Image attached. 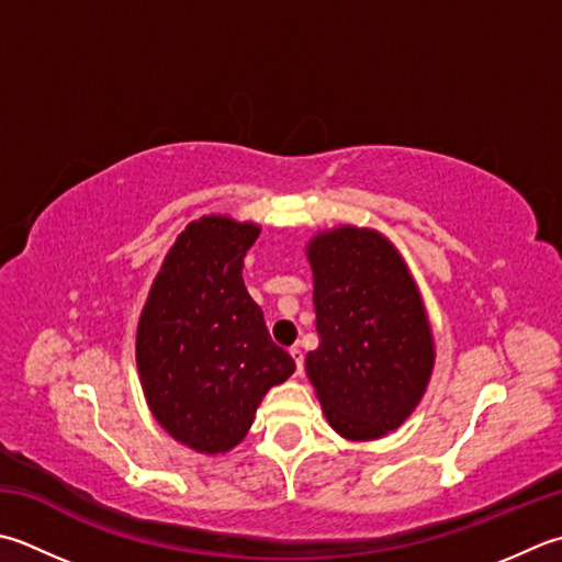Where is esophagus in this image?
Returning <instances> with one entry per match:
<instances>
[{
  "label": "esophagus",
  "instance_id": "34e87169",
  "mask_svg": "<svg viewBox=\"0 0 562 562\" xmlns=\"http://www.w3.org/2000/svg\"><path fill=\"white\" fill-rule=\"evenodd\" d=\"M290 356H292L294 362H296V375H302V370H304V356H302V350L296 348V346H292V348H290Z\"/></svg>",
  "mask_w": 562,
  "mask_h": 562
}]
</instances>
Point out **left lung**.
<instances>
[{
	"label": "left lung",
	"instance_id": "8db88e82",
	"mask_svg": "<svg viewBox=\"0 0 562 562\" xmlns=\"http://www.w3.org/2000/svg\"><path fill=\"white\" fill-rule=\"evenodd\" d=\"M318 348L306 356L328 424L348 441L400 428L434 370V336L400 250L372 228L340 226L306 246Z\"/></svg>",
	"mask_w": 562,
	"mask_h": 562
}]
</instances>
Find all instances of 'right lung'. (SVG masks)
I'll list each match as a JSON object with an SVG mask.
<instances>
[{
    "label": "right lung",
    "mask_w": 562,
    "mask_h": 562,
    "mask_svg": "<svg viewBox=\"0 0 562 562\" xmlns=\"http://www.w3.org/2000/svg\"><path fill=\"white\" fill-rule=\"evenodd\" d=\"M260 226L202 216L162 260L136 334L138 375L156 422L196 453L244 441L262 397L294 372L244 284Z\"/></svg>",
    "instance_id": "add662e5"
}]
</instances>
